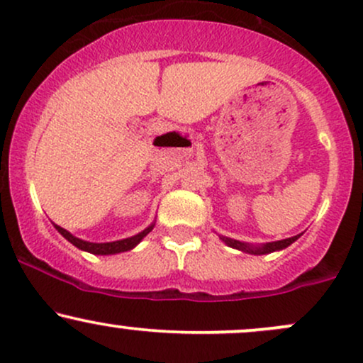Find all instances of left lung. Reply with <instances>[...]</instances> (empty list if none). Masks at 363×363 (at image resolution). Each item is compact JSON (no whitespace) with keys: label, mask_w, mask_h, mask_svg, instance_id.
I'll use <instances>...</instances> for the list:
<instances>
[{"label":"left lung","mask_w":363,"mask_h":363,"mask_svg":"<svg viewBox=\"0 0 363 363\" xmlns=\"http://www.w3.org/2000/svg\"><path fill=\"white\" fill-rule=\"evenodd\" d=\"M301 236H302V233H301V234H297V236L287 238V240H280V241L265 242V245H250V242H242V241L233 240V238L220 236V234H219L220 240H223V241L225 242V245L229 246V248H236V250L245 251V253H250V255H268V253H274V251L285 250V248H287V246H291L294 241L299 240Z\"/></svg>","instance_id":"1"}]
</instances>
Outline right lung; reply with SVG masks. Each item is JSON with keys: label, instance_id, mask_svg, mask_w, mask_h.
<instances>
[{"label": "right lung", "instance_id": "obj_1", "mask_svg": "<svg viewBox=\"0 0 363 363\" xmlns=\"http://www.w3.org/2000/svg\"><path fill=\"white\" fill-rule=\"evenodd\" d=\"M54 224V223H52ZM156 223H151L147 225L144 231H140L138 234H134V236L130 238H125V240H118V241H110V242H91V241H84V240H79V238L72 236L69 231H66V229H62L61 225L54 224V228L57 229V233H61V236L66 238L67 241L71 242V245H74L76 248L81 250V251H88V253L91 255H117V253H123V251H130L132 248H135V246L139 245L140 241L144 240V238L147 236L149 233L152 231V228H155Z\"/></svg>", "mask_w": 363, "mask_h": 363}]
</instances>
